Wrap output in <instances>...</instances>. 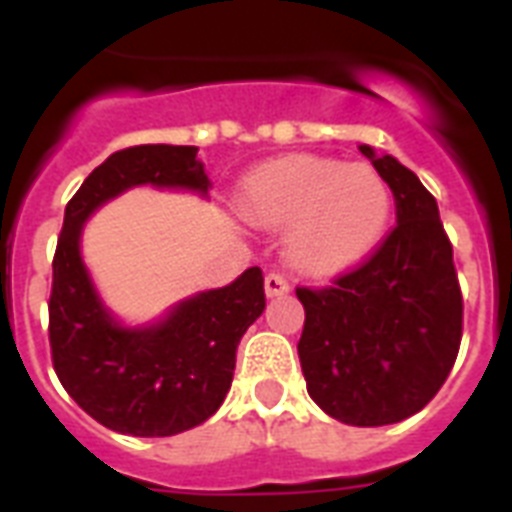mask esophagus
<instances>
[{
    "label": "esophagus",
    "instance_id": "obj_1",
    "mask_svg": "<svg viewBox=\"0 0 512 512\" xmlns=\"http://www.w3.org/2000/svg\"><path fill=\"white\" fill-rule=\"evenodd\" d=\"M289 292V284L279 273H265V297H281Z\"/></svg>",
    "mask_w": 512,
    "mask_h": 512
}]
</instances>
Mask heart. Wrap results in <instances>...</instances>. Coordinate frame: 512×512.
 Here are the masks:
<instances>
[{"label": "heart", "mask_w": 512, "mask_h": 512, "mask_svg": "<svg viewBox=\"0 0 512 512\" xmlns=\"http://www.w3.org/2000/svg\"><path fill=\"white\" fill-rule=\"evenodd\" d=\"M236 207L249 225L287 228L284 255L295 271L332 279L380 244L393 193L369 164L289 154L249 172Z\"/></svg>", "instance_id": "b5f03b06"}]
</instances>
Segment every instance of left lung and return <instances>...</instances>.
Instances as JSON below:
<instances>
[{
    "instance_id": "obj_1",
    "label": "left lung",
    "mask_w": 512,
    "mask_h": 512,
    "mask_svg": "<svg viewBox=\"0 0 512 512\" xmlns=\"http://www.w3.org/2000/svg\"><path fill=\"white\" fill-rule=\"evenodd\" d=\"M361 154L396 199V228L353 273L297 289V342L308 396L358 428L412 417L449 377L462 340V295L438 204L396 156Z\"/></svg>"
}]
</instances>
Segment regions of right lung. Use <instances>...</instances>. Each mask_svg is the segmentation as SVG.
Here are the masks:
<instances>
[{
  "label": "right lung",
  "instance_id": "1",
  "mask_svg": "<svg viewBox=\"0 0 512 512\" xmlns=\"http://www.w3.org/2000/svg\"><path fill=\"white\" fill-rule=\"evenodd\" d=\"M196 146H135L95 167L68 201L52 260L50 348L68 396L127 436H177L225 401L241 337L265 311L263 273L247 268L220 289L170 305L148 324H124L100 297L82 257L84 223L130 188L191 191L209 183Z\"/></svg>",
  "mask_w": 512,
  "mask_h": 512
}]
</instances>
